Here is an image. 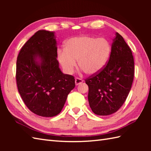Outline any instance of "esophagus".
<instances>
[{
	"mask_svg": "<svg viewBox=\"0 0 151 151\" xmlns=\"http://www.w3.org/2000/svg\"><path fill=\"white\" fill-rule=\"evenodd\" d=\"M82 82H83V80L82 79L80 78H78V77L75 78V84L76 85H78L80 84H81V83H82Z\"/></svg>",
	"mask_w": 151,
	"mask_h": 151,
	"instance_id": "obj_1",
	"label": "esophagus"
}]
</instances>
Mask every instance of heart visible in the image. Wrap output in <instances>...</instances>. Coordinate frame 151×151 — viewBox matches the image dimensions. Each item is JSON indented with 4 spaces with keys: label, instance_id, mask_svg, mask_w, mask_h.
Instances as JSON below:
<instances>
[{
    "label": "heart",
    "instance_id": "b5f03b06",
    "mask_svg": "<svg viewBox=\"0 0 151 151\" xmlns=\"http://www.w3.org/2000/svg\"><path fill=\"white\" fill-rule=\"evenodd\" d=\"M63 46V51L58 52V60L65 72L71 73L78 60L79 67L88 75H95L104 68L111 50L106 39L89 36L71 37Z\"/></svg>",
    "mask_w": 151,
    "mask_h": 151
}]
</instances>
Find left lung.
I'll use <instances>...</instances> for the list:
<instances>
[{"instance_id": "1", "label": "left lung", "mask_w": 151, "mask_h": 151, "mask_svg": "<svg viewBox=\"0 0 151 151\" xmlns=\"http://www.w3.org/2000/svg\"><path fill=\"white\" fill-rule=\"evenodd\" d=\"M134 76L132 51L117 32L108 63L100 72L85 79L89 87L88 101L93 112L99 115L116 112L129 95Z\"/></svg>"}]
</instances>
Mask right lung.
I'll return each mask as SVG.
<instances>
[{
    "label": "right lung",
    "instance_id": "add662e5",
    "mask_svg": "<svg viewBox=\"0 0 151 151\" xmlns=\"http://www.w3.org/2000/svg\"><path fill=\"white\" fill-rule=\"evenodd\" d=\"M57 56L54 32L47 30L35 33L18 54L15 76L19 93L27 108L40 116L59 114L75 86L74 76L61 71Z\"/></svg>",
    "mask_w": 151,
    "mask_h": 151
}]
</instances>
